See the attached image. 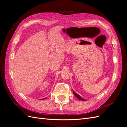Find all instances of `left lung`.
Segmentation results:
<instances>
[{
    "label": "left lung",
    "instance_id": "obj_1",
    "mask_svg": "<svg viewBox=\"0 0 127 127\" xmlns=\"http://www.w3.org/2000/svg\"><path fill=\"white\" fill-rule=\"evenodd\" d=\"M73 93H74V94L75 95V96L78 99H79V100H81V101H86V99H84V98H83L81 96H79L78 94H77V93H76L75 92L73 91Z\"/></svg>",
    "mask_w": 127,
    "mask_h": 127
}]
</instances>
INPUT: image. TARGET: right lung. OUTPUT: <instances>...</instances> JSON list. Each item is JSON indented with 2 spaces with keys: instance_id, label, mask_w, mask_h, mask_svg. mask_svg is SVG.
Returning <instances> with one entry per match:
<instances>
[{
  "instance_id": "add662e5",
  "label": "right lung",
  "mask_w": 127,
  "mask_h": 127,
  "mask_svg": "<svg viewBox=\"0 0 127 127\" xmlns=\"http://www.w3.org/2000/svg\"><path fill=\"white\" fill-rule=\"evenodd\" d=\"M45 98H43V99H45Z\"/></svg>"
}]
</instances>
